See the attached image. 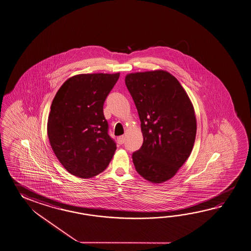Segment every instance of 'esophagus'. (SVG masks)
Instances as JSON below:
<instances>
[{
    "mask_svg": "<svg viewBox=\"0 0 251 251\" xmlns=\"http://www.w3.org/2000/svg\"><path fill=\"white\" fill-rule=\"evenodd\" d=\"M125 142V137L124 136H120L119 138H118V143L120 144V145H123Z\"/></svg>",
    "mask_w": 251,
    "mask_h": 251,
    "instance_id": "1",
    "label": "esophagus"
}]
</instances>
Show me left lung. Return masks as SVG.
Returning <instances> with one entry per match:
<instances>
[{"mask_svg":"<svg viewBox=\"0 0 251 251\" xmlns=\"http://www.w3.org/2000/svg\"><path fill=\"white\" fill-rule=\"evenodd\" d=\"M125 84L138 110L143 133L141 148L132 153L135 169L144 179L161 183L182 166L194 146V108L176 77L164 71L128 74Z\"/></svg>","mask_w":251,"mask_h":251,"instance_id":"left-lung-1","label":"left lung"}]
</instances>
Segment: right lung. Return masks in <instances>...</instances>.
I'll use <instances>...</instances> for the list:
<instances>
[{"mask_svg": "<svg viewBox=\"0 0 251 251\" xmlns=\"http://www.w3.org/2000/svg\"><path fill=\"white\" fill-rule=\"evenodd\" d=\"M120 74H80L63 83L52 100L47 123L51 149L63 167L79 178L107 168L116 150L103 103Z\"/></svg>", "mask_w": 251, "mask_h": 251, "instance_id": "obj_1", "label": "right lung"}]
</instances>
